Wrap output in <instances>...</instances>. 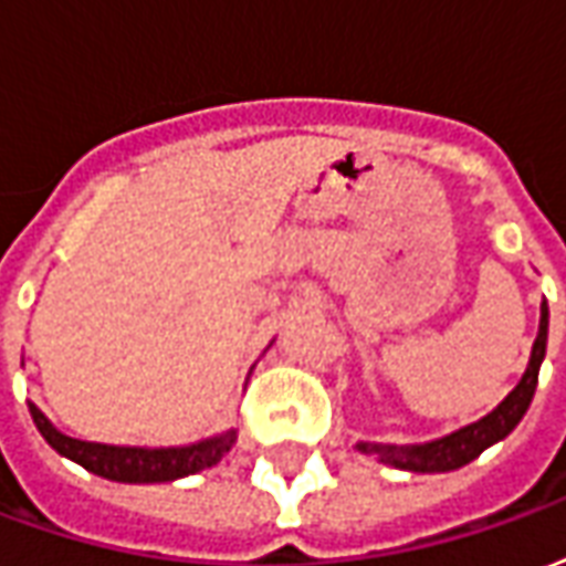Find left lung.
Returning <instances> with one entry per match:
<instances>
[{"label": "left lung", "instance_id": "8db88e82", "mask_svg": "<svg viewBox=\"0 0 566 566\" xmlns=\"http://www.w3.org/2000/svg\"><path fill=\"white\" fill-rule=\"evenodd\" d=\"M546 339H548V306L543 300L539 306V333H536L534 348H531V364L524 369L522 381L506 394V400L479 418L473 424L454 430L449 437L430 439V442H418V446H385V442H357L355 449L364 454H376L381 463H391L397 470H412V473H449L458 470L463 463L475 461L488 446H494L503 437H510L515 424L522 421L527 406L534 400L536 379H539V364L546 357Z\"/></svg>", "mask_w": 566, "mask_h": 566}]
</instances>
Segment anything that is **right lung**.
<instances>
[{"mask_svg":"<svg viewBox=\"0 0 566 566\" xmlns=\"http://www.w3.org/2000/svg\"><path fill=\"white\" fill-rule=\"evenodd\" d=\"M30 416L39 427L44 442L60 451L69 461L81 463L84 470L112 479V482H172L185 479L199 470H209L233 449L235 430H227L221 437L199 439L190 446H172V449H136V446H103V442H84L60 433L35 403H30Z\"/></svg>","mask_w":566,"mask_h":566,"instance_id":"right-lung-1","label":"right lung"}]
</instances>
